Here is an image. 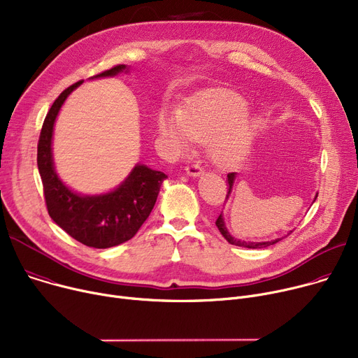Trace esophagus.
I'll list each match as a JSON object with an SVG mask.
<instances>
[{"label":"esophagus","instance_id":"obj_1","mask_svg":"<svg viewBox=\"0 0 358 358\" xmlns=\"http://www.w3.org/2000/svg\"><path fill=\"white\" fill-rule=\"evenodd\" d=\"M185 171H186V173H187L189 176H201V175L203 173V169L199 166L198 163H190V164H187Z\"/></svg>","mask_w":358,"mask_h":358}]
</instances>
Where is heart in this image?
<instances>
[{
  "label": "heart",
  "mask_w": 358,
  "mask_h": 358,
  "mask_svg": "<svg viewBox=\"0 0 358 358\" xmlns=\"http://www.w3.org/2000/svg\"><path fill=\"white\" fill-rule=\"evenodd\" d=\"M246 113L245 100L234 92H209L192 100L179 113L163 112L159 130L173 152L186 150L192 141L209 142L219 166L239 160L250 149L257 123Z\"/></svg>",
  "instance_id": "1"
}]
</instances>
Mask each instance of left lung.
Instances as JSON below:
<instances>
[{"label": "left lung", "instance_id": "obj_1", "mask_svg": "<svg viewBox=\"0 0 358 358\" xmlns=\"http://www.w3.org/2000/svg\"><path fill=\"white\" fill-rule=\"evenodd\" d=\"M235 172H231V173H228V195H227V198L231 195V192H232V185H234V180H235ZM315 199H317V196H315ZM216 227H217V229H219V232L222 234V236L229 242V243H232V245H236V246H243V248H250V250H258V248H266V246H271V245H273V243H277V242H280L281 241V238H278V239H275V241H266V242H245V241H239V239H236V238H234L229 232H228V229H227V227H225V222H224V217H222V215H219L217 216V219H216ZM292 232V231H291ZM289 232V234H291ZM288 234V235H289Z\"/></svg>", "mask_w": 358, "mask_h": 358}]
</instances>
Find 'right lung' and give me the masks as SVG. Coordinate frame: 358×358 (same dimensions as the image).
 <instances>
[{
  "mask_svg": "<svg viewBox=\"0 0 358 358\" xmlns=\"http://www.w3.org/2000/svg\"><path fill=\"white\" fill-rule=\"evenodd\" d=\"M126 70L124 64L96 74L93 78L112 77ZM83 80L67 87L52 103L44 119L37 145V164L43 182L48 215L71 238L92 248H110L131 239L149 217L163 180L168 176L136 164L126 180L113 192L85 196L70 190L54 171L51 153L52 127L67 96Z\"/></svg>",
  "mask_w": 358,
  "mask_h": 358,
  "instance_id": "right-lung-1",
  "label": "right lung"
}]
</instances>
